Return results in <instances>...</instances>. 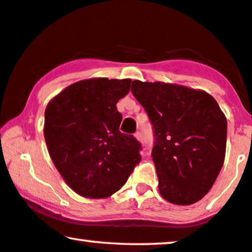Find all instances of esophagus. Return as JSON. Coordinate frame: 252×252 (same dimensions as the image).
<instances>
[{
  "instance_id": "esophagus-1",
  "label": "esophagus",
  "mask_w": 252,
  "mask_h": 252,
  "mask_svg": "<svg viewBox=\"0 0 252 252\" xmlns=\"http://www.w3.org/2000/svg\"><path fill=\"white\" fill-rule=\"evenodd\" d=\"M134 136L136 137L137 141H142V134H141V132H136L134 134Z\"/></svg>"
}]
</instances>
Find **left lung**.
<instances>
[{
    "label": "left lung",
    "mask_w": 252,
    "mask_h": 252,
    "mask_svg": "<svg viewBox=\"0 0 252 252\" xmlns=\"http://www.w3.org/2000/svg\"><path fill=\"white\" fill-rule=\"evenodd\" d=\"M132 93L153 124L159 192L167 202L189 205L209 192L226 154L227 120L203 91L165 82H132Z\"/></svg>",
    "instance_id": "left-lung-1"
}]
</instances>
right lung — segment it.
<instances>
[{"instance_id":"right-lung-1","label":"right lung","mask_w":252,"mask_h":252,"mask_svg":"<svg viewBox=\"0 0 252 252\" xmlns=\"http://www.w3.org/2000/svg\"><path fill=\"white\" fill-rule=\"evenodd\" d=\"M130 79L93 78L72 84L48 103L44 139L68 187L87 198H105L125 185L141 160V144L119 130L116 104Z\"/></svg>"}]
</instances>
